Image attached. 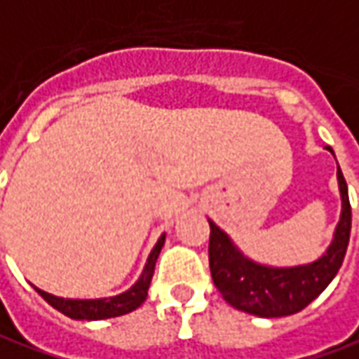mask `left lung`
Masks as SVG:
<instances>
[{
  "label": "left lung",
  "mask_w": 359,
  "mask_h": 359,
  "mask_svg": "<svg viewBox=\"0 0 359 359\" xmlns=\"http://www.w3.org/2000/svg\"><path fill=\"white\" fill-rule=\"evenodd\" d=\"M334 155V151L326 147ZM341 212L332 242L326 252L314 262L298 266L260 264L244 256L224 230L210 218L208 262L210 274L222 298L236 310L260 318H280L304 310L316 300L338 274L350 242L352 208L348 198V184L338 167Z\"/></svg>",
  "instance_id": "left-lung-1"
}]
</instances>
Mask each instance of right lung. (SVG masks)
I'll return each mask as SVG.
<instances>
[{"mask_svg": "<svg viewBox=\"0 0 359 359\" xmlns=\"http://www.w3.org/2000/svg\"><path fill=\"white\" fill-rule=\"evenodd\" d=\"M163 246H165V232L161 234L155 248L149 254L147 264L142 268L139 280L130 286L129 290L121 292L117 296L79 300V298H59V296H53V294L39 290V288H35V290L39 292L55 310H59L61 314L69 316V318H73V320H107V318L129 314L147 300V292H149L151 280H153V274H155L156 258H158Z\"/></svg>", "mask_w": 359, "mask_h": 359, "instance_id": "obj_1", "label": "right lung"}]
</instances>
